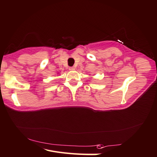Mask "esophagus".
I'll return each instance as SVG.
<instances>
[{"mask_svg": "<svg viewBox=\"0 0 157 157\" xmlns=\"http://www.w3.org/2000/svg\"><path fill=\"white\" fill-rule=\"evenodd\" d=\"M75 69V67H69V70H70V71H74Z\"/></svg>", "mask_w": 157, "mask_h": 157, "instance_id": "34e87169", "label": "esophagus"}]
</instances>
